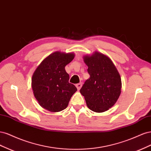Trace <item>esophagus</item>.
<instances>
[{
	"label": "esophagus",
	"mask_w": 151,
	"mask_h": 151,
	"mask_svg": "<svg viewBox=\"0 0 151 151\" xmlns=\"http://www.w3.org/2000/svg\"><path fill=\"white\" fill-rule=\"evenodd\" d=\"M76 88H77V89H78V90H80V89L81 88V87H82V83H80L77 84L76 85Z\"/></svg>",
	"instance_id": "obj_1"
}]
</instances>
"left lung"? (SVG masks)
Here are the masks:
<instances>
[{
  "mask_svg": "<svg viewBox=\"0 0 151 151\" xmlns=\"http://www.w3.org/2000/svg\"><path fill=\"white\" fill-rule=\"evenodd\" d=\"M90 77L80 90L88 107L94 112L107 111L121 94L122 81L115 65L106 55L95 51L83 57Z\"/></svg>",
  "mask_w": 151,
  "mask_h": 151,
  "instance_id": "obj_1",
  "label": "left lung"
}]
</instances>
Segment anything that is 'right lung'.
Segmentation results:
<instances>
[{
	"mask_svg": "<svg viewBox=\"0 0 151 151\" xmlns=\"http://www.w3.org/2000/svg\"><path fill=\"white\" fill-rule=\"evenodd\" d=\"M75 57L74 53L60 51L51 53L36 68L31 79L35 98L43 108L50 112L65 109L76 87L68 83L65 67Z\"/></svg>",
	"mask_w": 151,
	"mask_h": 151,
	"instance_id": "add662e5",
	"label": "right lung"
}]
</instances>
